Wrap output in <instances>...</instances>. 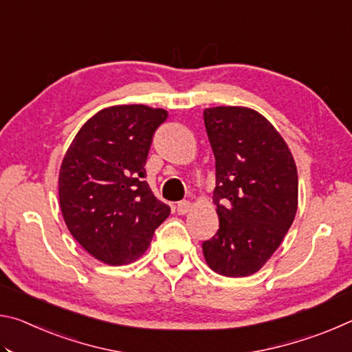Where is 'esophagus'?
Masks as SVG:
<instances>
[{
	"label": "esophagus",
	"instance_id": "1",
	"mask_svg": "<svg viewBox=\"0 0 352 352\" xmlns=\"http://www.w3.org/2000/svg\"><path fill=\"white\" fill-rule=\"evenodd\" d=\"M190 208H192V205H190V201H186V200L178 201V205H177V212L180 214V216H183V214H186V212H189V211H190Z\"/></svg>",
	"mask_w": 352,
	"mask_h": 352
}]
</instances>
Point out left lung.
I'll use <instances>...</instances> for the list:
<instances>
[{"label": "left lung", "mask_w": 352, "mask_h": 352, "mask_svg": "<svg viewBox=\"0 0 352 352\" xmlns=\"http://www.w3.org/2000/svg\"><path fill=\"white\" fill-rule=\"evenodd\" d=\"M205 127L216 158L219 230L201 243L219 275L250 276L281 245L298 208L295 160L278 130L247 107H211Z\"/></svg>", "instance_id": "left-lung-1"}]
</instances>
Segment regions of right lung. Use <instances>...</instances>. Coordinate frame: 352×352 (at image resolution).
I'll return each mask as SVG.
<instances>
[{
	"label": "right lung",
	"mask_w": 352,
	"mask_h": 352,
	"mask_svg": "<svg viewBox=\"0 0 352 352\" xmlns=\"http://www.w3.org/2000/svg\"><path fill=\"white\" fill-rule=\"evenodd\" d=\"M163 109L115 105L83 124L65 153L58 200L69 233L93 258L129 264L151 245L170 208L155 197L146 162Z\"/></svg>",
	"instance_id": "1"
}]
</instances>
